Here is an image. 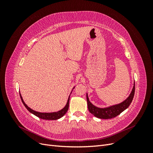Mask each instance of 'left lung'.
<instances>
[{
	"mask_svg": "<svg viewBox=\"0 0 153 153\" xmlns=\"http://www.w3.org/2000/svg\"><path fill=\"white\" fill-rule=\"evenodd\" d=\"M135 82H134L133 87L132 91L131 92L130 94L129 95L128 98L123 101V102L120 103L119 104H116L114 105H111L108 107L105 108H100L94 106L93 104L91 103L89 101V97L87 93V106L89 111L95 117L100 118V119H112L115 117L117 116L121 112H123L124 110H126L129 105L131 104V101L133 99L134 94H135Z\"/></svg>",
	"mask_w": 153,
	"mask_h": 153,
	"instance_id": "obj_1",
	"label": "left lung"
}]
</instances>
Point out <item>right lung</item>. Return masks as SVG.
<instances>
[{"mask_svg":"<svg viewBox=\"0 0 153 153\" xmlns=\"http://www.w3.org/2000/svg\"><path fill=\"white\" fill-rule=\"evenodd\" d=\"M74 88H75V87L73 88V89H74ZM72 91L71 92V93L72 92ZM71 93H70V94H71ZM20 98H21V100L22 101L23 104H24V105L25 106V108L27 110H28L31 114H34V115H36V116L38 117L39 118H41V119H45V120H57V119H59L60 118H61L67 112V111H68V108H69V97H70V95L69 96V98L68 99V101H67L66 105H65V106H64V107L62 109H61V110H59V111H57V112H37V111H35L34 110H32V108L29 107V106L25 104L24 100H23V98H22V96L20 93Z\"/></svg>","mask_w":153,"mask_h":153,"instance_id":"add662e5","label":"right lung"}]
</instances>
